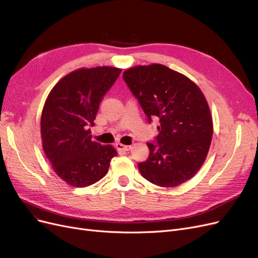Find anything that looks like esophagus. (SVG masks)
Here are the masks:
<instances>
[{"label":"esophagus","mask_w":258,"mask_h":258,"mask_svg":"<svg viewBox=\"0 0 258 258\" xmlns=\"http://www.w3.org/2000/svg\"><path fill=\"white\" fill-rule=\"evenodd\" d=\"M116 148L119 150V151H123V152H127L131 150V145H123L121 143H117L116 144Z\"/></svg>","instance_id":"esophagus-1"}]
</instances>
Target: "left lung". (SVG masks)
<instances>
[{
    "instance_id": "8db88e82",
    "label": "left lung",
    "mask_w": 258,
    "mask_h": 258,
    "mask_svg": "<svg viewBox=\"0 0 258 258\" xmlns=\"http://www.w3.org/2000/svg\"><path fill=\"white\" fill-rule=\"evenodd\" d=\"M151 123L159 119V134L148 142L149 158L138 163L150 182L174 187L191 179L204 164L213 136V121L199 87L161 64L136 66L123 73Z\"/></svg>"
}]
</instances>
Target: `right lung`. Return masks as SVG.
Segmentation results:
<instances>
[{
	"mask_svg": "<svg viewBox=\"0 0 258 258\" xmlns=\"http://www.w3.org/2000/svg\"><path fill=\"white\" fill-rule=\"evenodd\" d=\"M121 73L109 66L66 75L49 93L41 117L43 150L61 179L83 187L105 176L117 152L92 141L91 126L100 103Z\"/></svg>",
	"mask_w": 258,
	"mask_h": 258,
	"instance_id": "right-lung-1",
	"label": "right lung"
}]
</instances>
